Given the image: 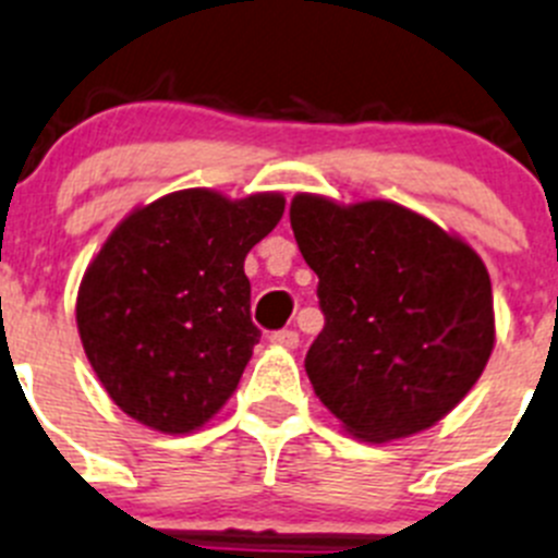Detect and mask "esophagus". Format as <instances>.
Returning <instances> with one entry per match:
<instances>
[{"mask_svg": "<svg viewBox=\"0 0 558 558\" xmlns=\"http://www.w3.org/2000/svg\"><path fill=\"white\" fill-rule=\"evenodd\" d=\"M269 341L278 343V347H286V350H296L300 347V332L296 330H278L269 336Z\"/></svg>", "mask_w": 558, "mask_h": 558, "instance_id": "34e87169", "label": "esophagus"}]
</instances>
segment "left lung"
Instances as JSON below:
<instances>
[{"mask_svg": "<svg viewBox=\"0 0 558 558\" xmlns=\"http://www.w3.org/2000/svg\"><path fill=\"white\" fill-rule=\"evenodd\" d=\"M291 231L319 275L325 327L305 355L319 402L383 444L437 424L496 343L490 275L462 239L388 201L296 195Z\"/></svg>", "mask_w": 558, "mask_h": 558, "instance_id": "obj_1", "label": "left lung"}]
</instances>
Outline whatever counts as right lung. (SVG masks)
<instances>
[{"label":"right lung","mask_w":558,"mask_h":558,"mask_svg":"<svg viewBox=\"0 0 558 558\" xmlns=\"http://www.w3.org/2000/svg\"><path fill=\"white\" fill-rule=\"evenodd\" d=\"M283 206L278 192L228 201L184 190L114 228L82 278L76 327L123 413L184 435L228 402L262 338L244 258Z\"/></svg>","instance_id":"add662e5"}]
</instances>
